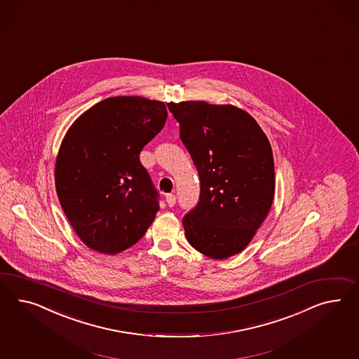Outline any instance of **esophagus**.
I'll return each instance as SVG.
<instances>
[{"label":"esophagus","instance_id":"34e87169","mask_svg":"<svg viewBox=\"0 0 359 359\" xmlns=\"http://www.w3.org/2000/svg\"><path fill=\"white\" fill-rule=\"evenodd\" d=\"M165 203L170 208H172L176 204V196L172 194H165Z\"/></svg>","mask_w":359,"mask_h":359}]
</instances>
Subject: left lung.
Listing matches in <instances>:
<instances>
[{
	"label": "left lung",
	"instance_id": "8db88e82",
	"mask_svg": "<svg viewBox=\"0 0 359 359\" xmlns=\"http://www.w3.org/2000/svg\"><path fill=\"white\" fill-rule=\"evenodd\" d=\"M200 176V201L183 218L189 244L223 260L252 241L271 210L274 162L271 144L250 114L231 104L167 103Z\"/></svg>",
	"mask_w": 359,
	"mask_h": 359
}]
</instances>
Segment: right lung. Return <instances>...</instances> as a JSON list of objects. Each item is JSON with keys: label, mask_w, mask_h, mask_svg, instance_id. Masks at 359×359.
<instances>
[{"label": "right lung", "mask_w": 359, "mask_h": 359, "mask_svg": "<svg viewBox=\"0 0 359 359\" xmlns=\"http://www.w3.org/2000/svg\"><path fill=\"white\" fill-rule=\"evenodd\" d=\"M163 102L107 97L69 128L55 184L64 213L88 248L106 255L136 244L159 210L140 153L165 126Z\"/></svg>", "instance_id": "right-lung-1"}]
</instances>
